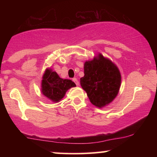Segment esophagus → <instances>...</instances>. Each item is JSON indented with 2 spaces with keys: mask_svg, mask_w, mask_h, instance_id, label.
Here are the masks:
<instances>
[{
  "mask_svg": "<svg viewBox=\"0 0 157 157\" xmlns=\"http://www.w3.org/2000/svg\"><path fill=\"white\" fill-rule=\"evenodd\" d=\"M72 80H73V82H75V83L76 84L77 86H78V85H79V82H78V80H77V78H75H75L72 79Z\"/></svg>",
  "mask_w": 157,
  "mask_h": 157,
  "instance_id": "1",
  "label": "esophagus"
}]
</instances>
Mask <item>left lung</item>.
<instances>
[{
  "label": "left lung",
  "instance_id": "8db88e82",
  "mask_svg": "<svg viewBox=\"0 0 157 157\" xmlns=\"http://www.w3.org/2000/svg\"><path fill=\"white\" fill-rule=\"evenodd\" d=\"M120 84L121 75L117 67L102 55L85 63L80 85L93 105L102 108L112 102Z\"/></svg>",
  "mask_w": 157,
  "mask_h": 157
}]
</instances>
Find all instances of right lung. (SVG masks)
Instances as JSON below:
<instances>
[{
    "label": "right lung",
    "instance_id": "1",
    "mask_svg": "<svg viewBox=\"0 0 157 157\" xmlns=\"http://www.w3.org/2000/svg\"><path fill=\"white\" fill-rule=\"evenodd\" d=\"M42 92L46 97L54 102L60 101L66 91L76 85L71 80L62 79L55 71L47 69L42 80Z\"/></svg>",
    "mask_w": 157,
    "mask_h": 157
}]
</instances>
